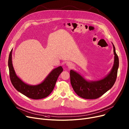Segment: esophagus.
<instances>
[{
    "label": "esophagus",
    "instance_id": "esophagus-1",
    "mask_svg": "<svg viewBox=\"0 0 129 129\" xmlns=\"http://www.w3.org/2000/svg\"><path fill=\"white\" fill-rule=\"evenodd\" d=\"M66 66H68L69 68H72V67L73 66V64L72 63H71V62H67L66 63Z\"/></svg>",
    "mask_w": 129,
    "mask_h": 129
}]
</instances>
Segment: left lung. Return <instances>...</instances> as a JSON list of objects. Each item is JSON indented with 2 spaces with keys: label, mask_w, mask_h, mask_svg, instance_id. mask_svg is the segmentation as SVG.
Masks as SVG:
<instances>
[{
  "label": "left lung",
  "mask_w": 129,
  "mask_h": 129,
  "mask_svg": "<svg viewBox=\"0 0 129 129\" xmlns=\"http://www.w3.org/2000/svg\"><path fill=\"white\" fill-rule=\"evenodd\" d=\"M113 48L114 63L110 72L103 79L89 81L85 79L77 72L70 71L71 83L74 90L79 97L84 99H97L110 89L116 80L119 67V58L116 49Z\"/></svg>",
  "instance_id": "left-lung-1"
}]
</instances>
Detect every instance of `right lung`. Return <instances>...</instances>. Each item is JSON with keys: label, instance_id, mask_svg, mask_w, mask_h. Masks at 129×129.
I'll use <instances>...</instances> for the list:
<instances>
[{"label": "right lung", "instance_id": "obj_1", "mask_svg": "<svg viewBox=\"0 0 129 129\" xmlns=\"http://www.w3.org/2000/svg\"><path fill=\"white\" fill-rule=\"evenodd\" d=\"M11 50L8 59L9 75L12 84L20 93L33 99H40L48 96L53 91L57 79L63 71L60 66L53 69L42 83L36 85L27 84L20 79L16 74L12 65Z\"/></svg>", "mask_w": 129, "mask_h": 129}]
</instances>
